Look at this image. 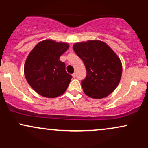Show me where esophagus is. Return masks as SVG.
<instances>
[{"mask_svg": "<svg viewBox=\"0 0 148 148\" xmlns=\"http://www.w3.org/2000/svg\"><path fill=\"white\" fill-rule=\"evenodd\" d=\"M76 73H74V74H72V76H73V78H75V77H76Z\"/></svg>", "mask_w": 148, "mask_h": 148, "instance_id": "obj_1", "label": "esophagus"}]
</instances>
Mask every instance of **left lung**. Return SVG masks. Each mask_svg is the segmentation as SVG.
<instances>
[{
  "instance_id": "8db88e82",
  "label": "left lung",
  "mask_w": 148,
  "mask_h": 148,
  "mask_svg": "<svg viewBox=\"0 0 148 148\" xmlns=\"http://www.w3.org/2000/svg\"><path fill=\"white\" fill-rule=\"evenodd\" d=\"M73 49L87 71L86 79L81 82L85 94L101 99L113 92L121 79L123 66L111 47L99 40H88L75 43Z\"/></svg>"
}]
</instances>
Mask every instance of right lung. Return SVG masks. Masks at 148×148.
<instances>
[{
  "label": "right lung",
  "instance_id": "obj_1",
  "mask_svg": "<svg viewBox=\"0 0 148 148\" xmlns=\"http://www.w3.org/2000/svg\"><path fill=\"white\" fill-rule=\"evenodd\" d=\"M68 49V43L45 40L28 54L24 64L25 79L41 96L57 97L67 90L72 76L66 72L65 64L60 57Z\"/></svg>",
  "mask_w": 148,
  "mask_h": 148
}]
</instances>
